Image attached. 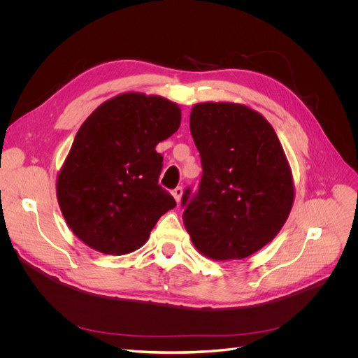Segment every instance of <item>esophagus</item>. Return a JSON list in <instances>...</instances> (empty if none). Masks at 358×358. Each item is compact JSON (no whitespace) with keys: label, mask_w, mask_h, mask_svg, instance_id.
I'll return each instance as SVG.
<instances>
[{"label":"esophagus","mask_w":358,"mask_h":358,"mask_svg":"<svg viewBox=\"0 0 358 358\" xmlns=\"http://www.w3.org/2000/svg\"><path fill=\"white\" fill-rule=\"evenodd\" d=\"M171 193H173L176 201L180 203L181 201V196H182V187H177V189H174Z\"/></svg>","instance_id":"1"}]
</instances>
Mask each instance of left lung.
<instances>
[{"instance_id": "8db88e82", "label": "left lung", "mask_w": 358, "mask_h": 358, "mask_svg": "<svg viewBox=\"0 0 358 358\" xmlns=\"http://www.w3.org/2000/svg\"><path fill=\"white\" fill-rule=\"evenodd\" d=\"M200 152L199 192L182 194L194 247L212 259H241L283 228L293 206L292 171L273 126L235 103H200L190 115Z\"/></svg>"}]
</instances>
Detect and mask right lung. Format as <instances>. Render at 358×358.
I'll list each match as a JSON object with an SVG mask.
<instances>
[{
  "mask_svg": "<svg viewBox=\"0 0 358 358\" xmlns=\"http://www.w3.org/2000/svg\"><path fill=\"white\" fill-rule=\"evenodd\" d=\"M181 108L164 97L126 92L94 110L58 174L56 196L68 227L92 250L141 248L176 200L158 184L155 146L178 130Z\"/></svg>",
  "mask_w": 358,
  "mask_h": 358,
  "instance_id": "1",
  "label": "right lung"
}]
</instances>
